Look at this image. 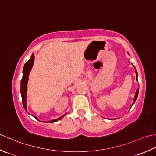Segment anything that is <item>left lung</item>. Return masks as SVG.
I'll use <instances>...</instances> for the list:
<instances>
[{
    "label": "left lung",
    "mask_w": 156,
    "mask_h": 156,
    "mask_svg": "<svg viewBox=\"0 0 156 156\" xmlns=\"http://www.w3.org/2000/svg\"><path fill=\"white\" fill-rule=\"evenodd\" d=\"M136 71V80H137V72H136V71ZM138 94H139V89H137V90L136 91L135 96V98H134V101H133V104L135 102V101L136 100V98H137V96H138ZM133 104H132V106H133Z\"/></svg>",
    "instance_id": "8db88e82"
}]
</instances>
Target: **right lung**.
<instances>
[{
  "mask_svg": "<svg viewBox=\"0 0 156 156\" xmlns=\"http://www.w3.org/2000/svg\"><path fill=\"white\" fill-rule=\"evenodd\" d=\"M34 55H32L30 57V60L25 63L24 66H23V77L21 79V98H22V102H23V108L24 109L26 110V106H27V102H26V94H27V81H28V77H29V74L30 72L31 71V68H32V66L34 65ZM63 115L62 116H60V118L55 119V120H50V121H48L47 122H56L58 120L61 119L63 116H65ZM35 117V116H34ZM37 120V117H35Z\"/></svg>",
  "mask_w": 156,
  "mask_h": 156,
  "instance_id": "1",
  "label": "right lung"
}]
</instances>
